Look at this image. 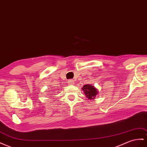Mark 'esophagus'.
Returning <instances> with one entry per match:
<instances>
[{"label":"esophagus","instance_id":"obj_1","mask_svg":"<svg viewBox=\"0 0 147 147\" xmlns=\"http://www.w3.org/2000/svg\"><path fill=\"white\" fill-rule=\"evenodd\" d=\"M74 81L73 80H70L69 81V85H73V84H74Z\"/></svg>","mask_w":147,"mask_h":147}]
</instances>
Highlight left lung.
<instances>
[{
  "instance_id": "left-lung-1",
  "label": "left lung",
  "mask_w": 147,
  "mask_h": 147,
  "mask_svg": "<svg viewBox=\"0 0 147 147\" xmlns=\"http://www.w3.org/2000/svg\"><path fill=\"white\" fill-rule=\"evenodd\" d=\"M82 90L89 100L94 99L98 93V90L94 88V86L91 85L87 84L84 85L82 87Z\"/></svg>"
}]
</instances>
